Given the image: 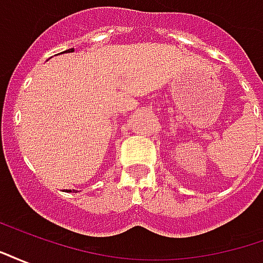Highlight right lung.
Returning a JSON list of instances; mask_svg holds the SVG:
<instances>
[{
    "label": "right lung",
    "mask_w": 263,
    "mask_h": 263,
    "mask_svg": "<svg viewBox=\"0 0 263 263\" xmlns=\"http://www.w3.org/2000/svg\"><path fill=\"white\" fill-rule=\"evenodd\" d=\"M66 52H73V49H69V50H66Z\"/></svg>",
    "instance_id": "right-lung-1"
}]
</instances>
